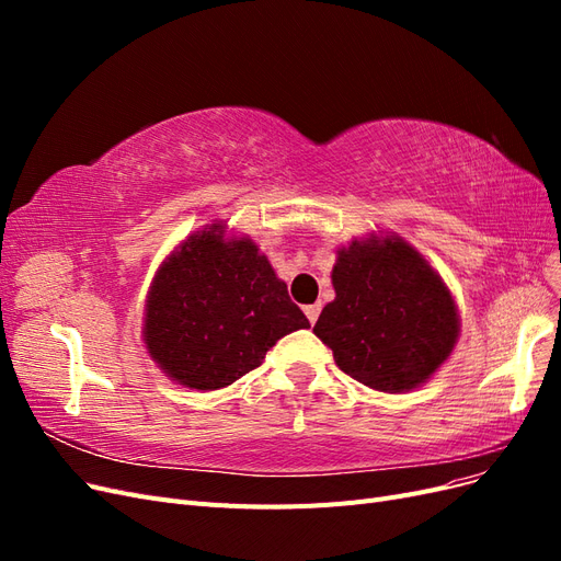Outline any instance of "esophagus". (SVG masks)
Returning <instances> with one entry per match:
<instances>
[{
  "label": "esophagus",
  "mask_w": 561,
  "mask_h": 561,
  "mask_svg": "<svg viewBox=\"0 0 561 561\" xmlns=\"http://www.w3.org/2000/svg\"><path fill=\"white\" fill-rule=\"evenodd\" d=\"M304 313H307L311 325H316V320L320 316V304H309V307H304Z\"/></svg>",
  "instance_id": "esophagus-1"
}]
</instances>
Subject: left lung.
<instances>
[{
    "instance_id": "8db88e82",
    "label": "left lung",
    "mask_w": 561,
    "mask_h": 561,
    "mask_svg": "<svg viewBox=\"0 0 561 561\" xmlns=\"http://www.w3.org/2000/svg\"><path fill=\"white\" fill-rule=\"evenodd\" d=\"M334 301L313 325L336 367L383 393L416 388L456 344L454 299L421 254L398 236L353 241L332 268Z\"/></svg>"
}]
</instances>
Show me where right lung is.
I'll return each instance as SVG.
<instances>
[{"instance_id":"1","label":"right lung","mask_w":561,"mask_h":561,"mask_svg":"<svg viewBox=\"0 0 561 561\" xmlns=\"http://www.w3.org/2000/svg\"><path fill=\"white\" fill-rule=\"evenodd\" d=\"M222 225L190 236L147 297L145 344L168 377L215 390L260 367L280 336L309 328L268 260Z\"/></svg>"}]
</instances>
